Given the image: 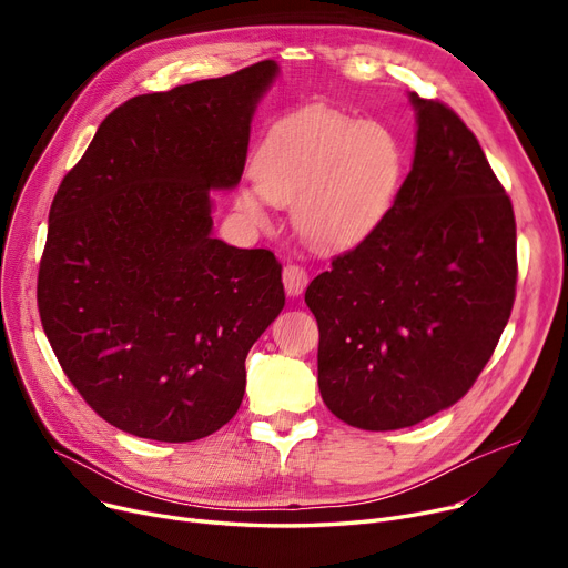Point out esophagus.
<instances>
[{"mask_svg": "<svg viewBox=\"0 0 568 568\" xmlns=\"http://www.w3.org/2000/svg\"><path fill=\"white\" fill-rule=\"evenodd\" d=\"M283 285H285V292L290 296H300L306 290V285H308L306 268L300 266V264H292V262L285 264V268H283Z\"/></svg>", "mask_w": 568, "mask_h": 568, "instance_id": "obj_1", "label": "esophagus"}]
</instances>
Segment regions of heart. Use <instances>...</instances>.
<instances>
[{
	"instance_id": "1",
	"label": "heart",
	"mask_w": 568,
	"mask_h": 568,
	"mask_svg": "<svg viewBox=\"0 0 568 568\" xmlns=\"http://www.w3.org/2000/svg\"><path fill=\"white\" fill-rule=\"evenodd\" d=\"M405 174L400 140L377 122L329 108L296 110L266 131L253 159L255 184L234 204L253 223L268 204L294 202V225L322 248H352L389 216Z\"/></svg>"
}]
</instances>
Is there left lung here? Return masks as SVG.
I'll return each instance as SVG.
<instances>
[{"label": "left lung", "instance_id": "obj_1", "mask_svg": "<svg viewBox=\"0 0 568 568\" xmlns=\"http://www.w3.org/2000/svg\"><path fill=\"white\" fill-rule=\"evenodd\" d=\"M412 170L389 216L313 278L324 405L362 430H398L458 403L516 300L509 195L463 119L409 92Z\"/></svg>", "mask_w": 568, "mask_h": 568}]
</instances>
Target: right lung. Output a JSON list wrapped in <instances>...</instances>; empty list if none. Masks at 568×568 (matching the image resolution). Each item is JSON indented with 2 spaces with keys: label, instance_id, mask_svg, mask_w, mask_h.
<instances>
[{
  "label": "right lung",
  "instance_id": "right-lung-1",
  "mask_svg": "<svg viewBox=\"0 0 568 568\" xmlns=\"http://www.w3.org/2000/svg\"><path fill=\"white\" fill-rule=\"evenodd\" d=\"M274 59L142 94L110 112L52 206L39 313L59 366L99 416L156 442L216 433L246 392V354L285 306L266 248L212 236V191L242 179Z\"/></svg>",
  "mask_w": 568,
  "mask_h": 568
}]
</instances>
